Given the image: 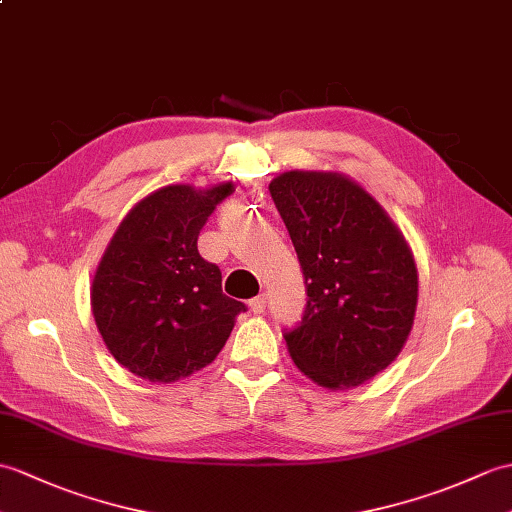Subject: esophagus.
<instances>
[{
	"label": "esophagus",
	"instance_id": "obj_1",
	"mask_svg": "<svg viewBox=\"0 0 512 512\" xmlns=\"http://www.w3.org/2000/svg\"><path fill=\"white\" fill-rule=\"evenodd\" d=\"M248 307H251V312L255 314H264L266 312V294H259L255 299L248 301Z\"/></svg>",
	"mask_w": 512,
	"mask_h": 512
}]
</instances>
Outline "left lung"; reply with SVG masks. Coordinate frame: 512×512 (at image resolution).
Returning <instances> with one entry per match:
<instances>
[{
	"mask_svg": "<svg viewBox=\"0 0 512 512\" xmlns=\"http://www.w3.org/2000/svg\"><path fill=\"white\" fill-rule=\"evenodd\" d=\"M270 196L307 285L301 325L283 334L292 360L327 390L360 386L392 364L414 325L419 272L406 237L338 172H283Z\"/></svg>",
	"mask_w": 512,
	"mask_h": 512,
	"instance_id": "obj_1",
	"label": "left lung"
}]
</instances>
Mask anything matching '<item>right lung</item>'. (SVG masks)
<instances>
[{"label":"right lung","instance_id":"right-lung-1","mask_svg":"<svg viewBox=\"0 0 512 512\" xmlns=\"http://www.w3.org/2000/svg\"><path fill=\"white\" fill-rule=\"evenodd\" d=\"M231 181L165 185L126 213L95 268L91 312L106 349L130 373L172 384L216 360L246 305L222 294V272L198 233Z\"/></svg>","mask_w":512,"mask_h":512}]
</instances>
